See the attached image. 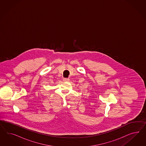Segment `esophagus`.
Returning a JSON list of instances; mask_svg holds the SVG:
<instances>
[{
    "instance_id": "34e87169",
    "label": "esophagus",
    "mask_w": 146,
    "mask_h": 146,
    "mask_svg": "<svg viewBox=\"0 0 146 146\" xmlns=\"http://www.w3.org/2000/svg\"><path fill=\"white\" fill-rule=\"evenodd\" d=\"M69 80H70V79L68 78H64L63 79V81L64 82H68V81H69Z\"/></svg>"
}]
</instances>
